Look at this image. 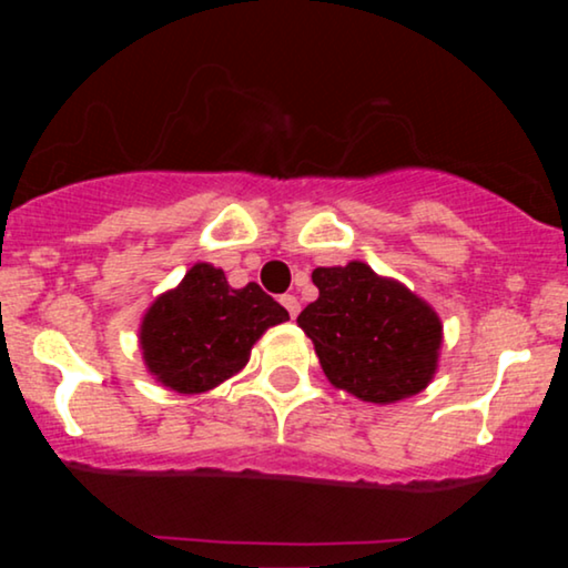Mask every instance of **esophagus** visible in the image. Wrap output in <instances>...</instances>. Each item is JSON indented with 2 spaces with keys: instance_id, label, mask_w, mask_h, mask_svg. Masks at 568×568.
<instances>
[{
  "instance_id": "obj_1",
  "label": "esophagus",
  "mask_w": 568,
  "mask_h": 568,
  "mask_svg": "<svg viewBox=\"0 0 568 568\" xmlns=\"http://www.w3.org/2000/svg\"><path fill=\"white\" fill-rule=\"evenodd\" d=\"M282 305L286 307V313H290L292 317H297V315H300V300L294 297V294H284V297H282Z\"/></svg>"
}]
</instances>
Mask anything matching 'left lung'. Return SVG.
I'll return each mask as SVG.
<instances>
[{
	"label": "left lung",
	"instance_id": "left-lung-1",
	"mask_svg": "<svg viewBox=\"0 0 568 568\" xmlns=\"http://www.w3.org/2000/svg\"><path fill=\"white\" fill-rule=\"evenodd\" d=\"M313 284L321 294L297 325L333 387L379 406L429 387L445 341L429 302L364 261L315 268Z\"/></svg>",
	"mask_w": 568,
	"mask_h": 568
}]
</instances>
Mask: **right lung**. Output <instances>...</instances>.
Segmentation results:
<instances>
[{
	"mask_svg": "<svg viewBox=\"0 0 568 568\" xmlns=\"http://www.w3.org/2000/svg\"><path fill=\"white\" fill-rule=\"evenodd\" d=\"M284 321L290 313L258 284L235 290L222 268L199 261L146 307L139 352L162 387L199 395L235 377L255 341Z\"/></svg>",
	"mask_w": 568,
	"mask_h": 568,
	"instance_id": "obj_1",
	"label": "right lung"
}]
</instances>
